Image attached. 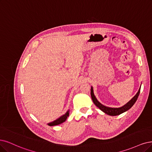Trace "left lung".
I'll return each mask as SVG.
<instances>
[{
    "instance_id": "8db88e82",
    "label": "left lung",
    "mask_w": 152,
    "mask_h": 152,
    "mask_svg": "<svg viewBox=\"0 0 152 152\" xmlns=\"http://www.w3.org/2000/svg\"><path fill=\"white\" fill-rule=\"evenodd\" d=\"M140 88H141V86L140 87V89L137 92V93L134 95V96L130 101H129L126 104L121 106L120 108H110V107H108V106H104L103 104L99 103L98 101V99H96V96H94V92H93V88L92 86L91 88V96L94 104L102 111H103L104 113L110 116H116L124 113V112L128 111L129 109H130L132 107L133 105L135 103L136 101L138 99V97L139 96V94L140 92Z\"/></svg>"
}]
</instances>
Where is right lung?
I'll return each mask as SVG.
<instances>
[{
  "mask_svg": "<svg viewBox=\"0 0 152 152\" xmlns=\"http://www.w3.org/2000/svg\"><path fill=\"white\" fill-rule=\"evenodd\" d=\"M69 110H68L64 115L60 116L59 118L54 120V121L48 123V125L49 126H56V125H58L59 124H61V123H63V122H64L66 120V119L67 118V117L69 116Z\"/></svg>",
  "mask_w": 152,
  "mask_h": 152,
  "instance_id": "add662e5",
  "label": "right lung"
}]
</instances>
